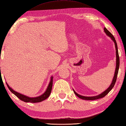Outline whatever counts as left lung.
I'll list each match as a JSON object with an SVG mask.
<instances>
[{
  "label": "left lung",
  "mask_w": 126,
  "mask_h": 126,
  "mask_svg": "<svg viewBox=\"0 0 126 126\" xmlns=\"http://www.w3.org/2000/svg\"><path fill=\"white\" fill-rule=\"evenodd\" d=\"M104 32L106 33V34H107L108 36L110 37L111 39H112V41L114 42L115 43V48H116V70H115V75H114V77H113L112 83L111 84L110 86L105 91H104L103 93H102L101 94H99V95L97 96H84L82 95H80L78 94L77 93H76V92L73 90V92H74V93L76 95L82 99H83V100H96V99H98L100 98H102L103 97L106 95L111 89H112V88L114 87L116 81V79H117V76L118 75V69H119V66H120V58H119V55H118V48H117V43H116V40L115 39V37H113V35L109 31L106 29V28L105 27L104 28Z\"/></svg>",
  "instance_id": "8db88e82"
}]
</instances>
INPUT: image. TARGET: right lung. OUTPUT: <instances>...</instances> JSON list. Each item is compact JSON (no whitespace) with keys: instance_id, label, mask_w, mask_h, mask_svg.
Wrapping results in <instances>:
<instances>
[{"instance_id":"right-lung-1","label":"right lung","mask_w":126,"mask_h":126,"mask_svg":"<svg viewBox=\"0 0 126 126\" xmlns=\"http://www.w3.org/2000/svg\"><path fill=\"white\" fill-rule=\"evenodd\" d=\"M6 85L7 86H8L9 90H10V91L13 93L14 94H15L18 98L20 99L21 100L25 101L26 103H28V102H30V103H39V102H41L42 101L46 100V99L48 98L50 95V94L51 92L52 86H53V77H51L50 81L48 87L47 88L46 91L43 94H42V95L35 97V98H30V97L26 96L24 95L18 93L14 91L13 89H11V88L9 86V85L7 84V83H6Z\"/></svg>"}]
</instances>
